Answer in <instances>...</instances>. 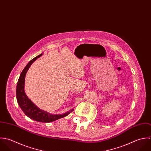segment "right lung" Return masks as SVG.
I'll use <instances>...</instances> for the list:
<instances>
[{"mask_svg":"<svg viewBox=\"0 0 151 151\" xmlns=\"http://www.w3.org/2000/svg\"><path fill=\"white\" fill-rule=\"evenodd\" d=\"M42 54H40V55L36 56L32 60H30L21 73L16 87V99L20 108L22 109L25 115L29 118L38 122H50L66 116L70 114L74 109H72L63 114H51L39 108L26 96L24 90L25 76L26 73L32 63L37 58L42 55Z\"/></svg>","mask_w":151,"mask_h":151,"instance_id":"right-lung-1","label":"right lung"}]
</instances>
